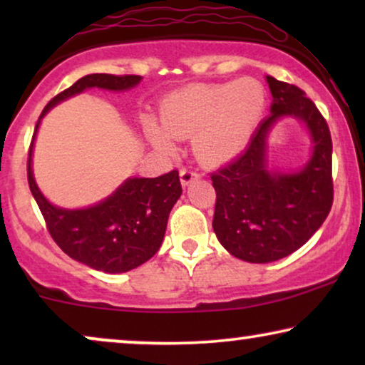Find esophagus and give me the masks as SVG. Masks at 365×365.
Returning <instances> with one entry per match:
<instances>
[{"label":"esophagus","instance_id":"esophagus-1","mask_svg":"<svg viewBox=\"0 0 365 365\" xmlns=\"http://www.w3.org/2000/svg\"><path fill=\"white\" fill-rule=\"evenodd\" d=\"M179 178H181L182 186H187V184H191L192 181H196V179L199 178V174L196 171H192V169L182 168L181 171H179Z\"/></svg>","mask_w":365,"mask_h":365}]
</instances>
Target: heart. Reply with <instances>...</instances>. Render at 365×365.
Returning a JSON list of instances; mask_svg holds the SVG:
<instances>
[{"label": "heart", "instance_id": "b5f03b06", "mask_svg": "<svg viewBox=\"0 0 365 365\" xmlns=\"http://www.w3.org/2000/svg\"><path fill=\"white\" fill-rule=\"evenodd\" d=\"M266 106L262 84L251 78L221 84H194L164 99L159 109L163 130L148 124V136L163 153H173V139L192 138L204 164L232 161L247 146Z\"/></svg>", "mask_w": 365, "mask_h": 365}]
</instances>
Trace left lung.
<instances>
[{
    "label": "left lung",
    "instance_id": "obj_1",
    "mask_svg": "<svg viewBox=\"0 0 365 365\" xmlns=\"http://www.w3.org/2000/svg\"><path fill=\"white\" fill-rule=\"evenodd\" d=\"M271 116L259 124L246 151L211 174L216 189L212 229L234 257L266 264L304 246L322 226L334 201L332 139L326 119L306 93L267 76ZM284 115L297 117L313 141L309 161L294 173L269 172L267 136Z\"/></svg>",
    "mask_w": 365,
    "mask_h": 365
}]
</instances>
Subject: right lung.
Instances as JSON below:
<instances>
[{
  "label": "right lung",
  "mask_w": 365,
  "mask_h": 365,
  "mask_svg": "<svg viewBox=\"0 0 365 365\" xmlns=\"http://www.w3.org/2000/svg\"><path fill=\"white\" fill-rule=\"evenodd\" d=\"M141 79L136 74L114 76L104 73L78 79L73 86L56 94L43 109L28 154L29 189L54 242L74 261L109 274L131 271L159 251L169 212L182 192L179 173L174 169L159 178H129L111 196L94 206L63 209L49 202L34 181L33 143L41 118L64 99L89 88L126 91L141 83Z\"/></svg>",
  "instance_id": "1"
}]
</instances>
